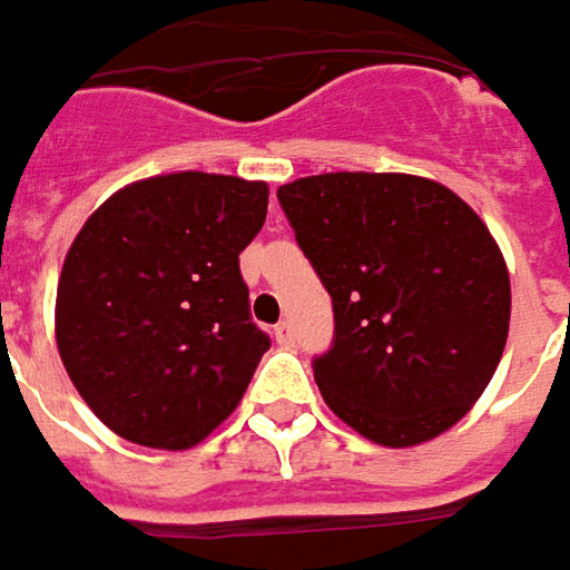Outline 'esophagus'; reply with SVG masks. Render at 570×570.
Here are the masks:
<instances>
[{
	"label": "esophagus",
	"mask_w": 570,
	"mask_h": 570,
	"mask_svg": "<svg viewBox=\"0 0 570 570\" xmlns=\"http://www.w3.org/2000/svg\"><path fill=\"white\" fill-rule=\"evenodd\" d=\"M274 340H277V343H281L284 350H289V346L296 343V334H293V324H289V321H281V324L274 327Z\"/></svg>",
	"instance_id": "1"
}]
</instances>
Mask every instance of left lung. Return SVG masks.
<instances>
[{
	"mask_svg": "<svg viewBox=\"0 0 570 570\" xmlns=\"http://www.w3.org/2000/svg\"><path fill=\"white\" fill-rule=\"evenodd\" d=\"M277 199L334 299V346L315 358L331 412L390 449L462 421L512 317L509 268L478 212L415 174H315Z\"/></svg>",
	"mask_w": 570,
	"mask_h": 570,
	"instance_id": "left-lung-1",
	"label": "left lung"
}]
</instances>
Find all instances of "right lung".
Here are the masks:
<instances>
[{
    "instance_id": "add662e5",
    "label": "right lung",
    "mask_w": 570,
    "mask_h": 570,
    "mask_svg": "<svg viewBox=\"0 0 570 570\" xmlns=\"http://www.w3.org/2000/svg\"><path fill=\"white\" fill-rule=\"evenodd\" d=\"M265 215L262 180L177 171L118 189L73 236L56 343L108 431L174 452L239 405L271 350L239 274Z\"/></svg>"
}]
</instances>
